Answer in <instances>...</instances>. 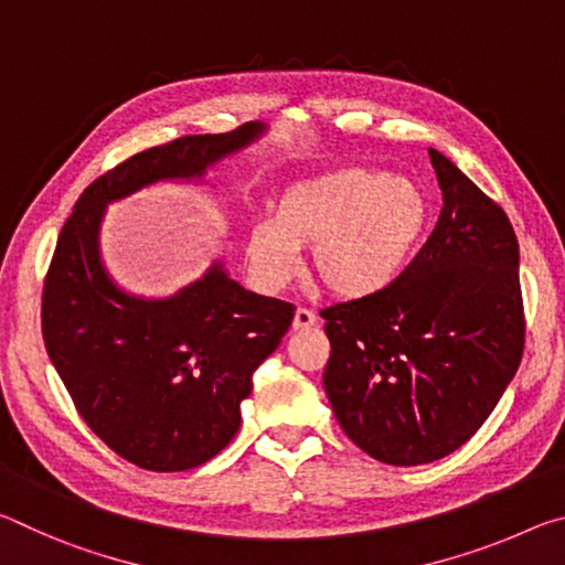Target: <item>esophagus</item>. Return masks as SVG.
Returning <instances> with one entry per match:
<instances>
[{
    "label": "esophagus",
    "mask_w": 565,
    "mask_h": 565,
    "mask_svg": "<svg viewBox=\"0 0 565 565\" xmlns=\"http://www.w3.org/2000/svg\"><path fill=\"white\" fill-rule=\"evenodd\" d=\"M317 323H319V317L311 309H303V306H299V309L294 311V329L296 331L311 329V327H317Z\"/></svg>",
    "instance_id": "esophagus-1"
}]
</instances>
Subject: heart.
Returning a JSON list of instances; mask_svg holds the SVG:
<instances>
[{"mask_svg": "<svg viewBox=\"0 0 565 565\" xmlns=\"http://www.w3.org/2000/svg\"><path fill=\"white\" fill-rule=\"evenodd\" d=\"M428 226L431 202L414 179L343 167L286 189L274 216L248 224L244 248L266 291L286 289L311 246L313 274L333 296L369 299L406 271Z\"/></svg>", "mask_w": 565, "mask_h": 565, "instance_id": "obj_1", "label": "heart"}]
</instances>
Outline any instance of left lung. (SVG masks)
<instances>
[{"mask_svg":"<svg viewBox=\"0 0 565 565\" xmlns=\"http://www.w3.org/2000/svg\"><path fill=\"white\" fill-rule=\"evenodd\" d=\"M444 209L376 296L329 306L323 388L343 431L391 466L431 463L471 438L523 356L519 238L503 209L428 149Z\"/></svg>","mask_w":565,"mask_h":565,"instance_id":"obj_1","label":"left lung"}]
</instances>
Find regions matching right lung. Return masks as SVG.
I'll return each instance as SVG.
<instances>
[{
    "label": "right lung",
    "mask_w": 565,
    "mask_h": 565,
    "mask_svg": "<svg viewBox=\"0 0 565 565\" xmlns=\"http://www.w3.org/2000/svg\"><path fill=\"white\" fill-rule=\"evenodd\" d=\"M264 131L252 121L134 154L84 189L56 238L42 294L46 353L92 431L147 471H186L228 446L254 371L296 309L246 291L222 262L164 299L124 291L102 262L104 212L157 181H204Z\"/></svg>",
    "instance_id": "add662e5"
}]
</instances>
